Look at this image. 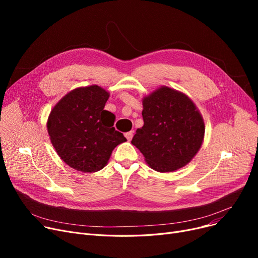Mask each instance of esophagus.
I'll list each match as a JSON object with an SVG mask.
<instances>
[{
    "mask_svg": "<svg viewBox=\"0 0 258 258\" xmlns=\"http://www.w3.org/2000/svg\"><path fill=\"white\" fill-rule=\"evenodd\" d=\"M124 136L126 137V139H127V140H132V138H133V136H134V132H133V131L127 132V133H125V134H124Z\"/></svg>",
    "mask_w": 258,
    "mask_h": 258,
    "instance_id": "1",
    "label": "esophagus"
}]
</instances>
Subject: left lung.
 Instances as JSON below:
<instances>
[{
	"instance_id": "left-lung-1",
	"label": "left lung",
	"mask_w": 258,
	"mask_h": 258,
	"mask_svg": "<svg viewBox=\"0 0 258 258\" xmlns=\"http://www.w3.org/2000/svg\"><path fill=\"white\" fill-rule=\"evenodd\" d=\"M144 125L132 144L160 172L177 170L199 152L205 124L195 103L186 95L162 87L143 99Z\"/></svg>"
}]
</instances>
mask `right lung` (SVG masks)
I'll return each mask as SVG.
<instances>
[{"instance_id": "right-lung-1", "label": "right lung", "mask_w": 258, "mask_h": 258, "mask_svg": "<svg viewBox=\"0 0 258 258\" xmlns=\"http://www.w3.org/2000/svg\"><path fill=\"white\" fill-rule=\"evenodd\" d=\"M108 96L98 86L79 88L51 111L47 127L52 145L70 167L97 171L105 166L114 148L126 141L113 127L115 115L104 110Z\"/></svg>"}]
</instances>
